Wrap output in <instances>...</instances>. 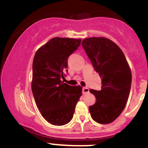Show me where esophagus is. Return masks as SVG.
<instances>
[{
    "mask_svg": "<svg viewBox=\"0 0 148 148\" xmlns=\"http://www.w3.org/2000/svg\"><path fill=\"white\" fill-rule=\"evenodd\" d=\"M89 93L88 88H87V87L83 88V94H86V93Z\"/></svg>",
    "mask_w": 148,
    "mask_h": 148,
    "instance_id": "esophagus-1",
    "label": "esophagus"
}]
</instances>
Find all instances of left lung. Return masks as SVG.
<instances>
[{
	"label": "left lung",
	"mask_w": 148,
	"mask_h": 148,
	"mask_svg": "<svg viewBox=\"0 0 148 148\" xmlns=\"http://www.w3.org/2000/svg\"><path fill=\"white\" fill-rule=\"evenodd\" d=\"M82 46L101 78V90H90L96 99L89 106L90 115L98 123L109 124L121 114L127 103L132 84L130 66L122 49L107 38H87Z\"/></svg>",
	"instance_id": "obj_1"
}]
</instances>
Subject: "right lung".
Listing matches in <instances>:
<instances>
[{"instance_id":"obj_1","label":"right lung","mask_w":148,"mask_h":148,"mask_svg":"<svg viewBox=\"0 0 148 148\" xmlns=\"http://www.w3.org/2000/svg\"><path fill=\"white\" fill-rule=\"evenodd\" d=\"M81 39L55 37L36 52L32 64V90L35 103L50 124L62 126L73 119L82 87L61 81L65 76L68 59ZM68 72V71H67Z\"/></svg>"}]
</instances>
